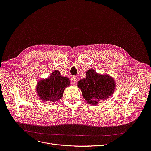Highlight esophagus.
Returning <instances> with one entry per match:
<instances>
[{"mask_svg": "<svg viewBox=\"0 0 151 151\" xmlns=\"http://www.w3.org/2000/svg\"><path fill=\"white\" fill-rule=\"evenodd\" d=\"M76 82H77V79L76 76H73L71 78V83H72V84L75 85L76 84Z\"/></svg>", "mask_w": 151, "mask_h": 151, "instance_id": "34e87169", "label": "esophagus"}]
</instances>
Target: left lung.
<instances>
[{
  "label": "left lung",
  "mask_w": 151,
  "mask_h": 151,
  "mask_svg": "<svg viewBox=\"0 0 151 151\" xmlns=\"http://www.w3.org/2000/svg\"><path fill=\"white\" fill-rule=\"evenodd\" d=\"M86 76L78 83V87L82 92L84 99L91 105L108 99L114 93L116 83L109 75H100L93 69L86 73Z\"/></svg>",
  "instance_id": "8db88e82"
}]
</instances>
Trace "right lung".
I'll list each match as a JSON object with an SVG mask.
<instances>
[{
  "label": "right lung",
  "instance_id": "obj_1",
  "mask_svg": "<svg viewBox=\"0 0 151 151\" xmlns=\"http://www.w3.org/2000/svg\"><path fill=\"white\" fill-rule=\"evenodd\" d=\"M70 84L68 78L62 76L59 71L55 70L47 79L38 82L36 91L42 101L55 102L62 97L63 91Z\"/></svg>",
  "mask_w": 151,
  "mask_h": 151
}]
</instances>
